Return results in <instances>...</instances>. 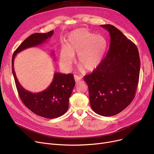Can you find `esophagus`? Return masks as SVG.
I'll return each mask as SVG.
<instances>
[{
	"label": "esophagus",
	"mask_w": 154,
	"mask_h": 154,
	"mask_svg": "<svg viewBox=\"0 0 154 154\" xmlns=\"http://www.w3.org/2000/svg\"><path fill=\"white\" fill-rule=\"evenodd\" d=\"M74 79H75V81L76 83H78L82 80V77L75 75H74Z\"/></svg>",
	"instance_id": "1"
}]
</instances>
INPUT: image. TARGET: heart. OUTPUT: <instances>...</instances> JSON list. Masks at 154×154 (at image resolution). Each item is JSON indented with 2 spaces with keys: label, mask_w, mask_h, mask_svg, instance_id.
Segmentation results:
<instances>
[{
  "label": "heart",
  "mask_w": 154,
  "mask_h": 154,
  "mask_svg": "<svg viewBox=\"0 0 154 154\" xmlns=\"http://www.w3.org/2000/svg\"><path fill=\"white\" fill-rule=\"evenodd\" d=\"M107 49V41L101 35H96L84 28L72 32L67 38L66 47L60 53L61 65L70 68L77 54V61L81 69L92 71L102 63Z\"/></svg>",
  "instance_id": "obj_1"
}]
</instances>
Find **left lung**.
<instances>
[{"mask_svg": "<svg viewBox=\"0 0 154 154\" xmlns=\"http://www.w3.org/2000/svg\"><path fill=\"white\" fill-rule=\"evenodd\" d=\"M110 35V48L101 65L84 79L90 105L98 115L118 114L132 102L137 88L140 59L136 45L112 25H101Z\"/></svg>", "mask_w": 154, "mask_h": 154, "instance_id": "left-lung-1", "label": "left lung"}]
</instances>
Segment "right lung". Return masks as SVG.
I'll use <instances>...</instances> for the list:
<instances>
[{
  "mask_svg": "<svg viewBox=\"0 0 154 154\" xmlns=\"http://www.w3.org/2000/svg\"><path fill=\"white\" fill-rule=\"evenodd\" d=\"M54 30L44 33L32 34L19 45L12 57V72L22 102L36 115L47 119L59 117L68 110L69 98L75 84L73 75L54 73L53 80L46 89L33 93L24 89L18 82L14 72V60L17 53L27 48L42 44L52 36Z\"/></svg>",
  "mask_w": 154,
  "mask_h": 154,
  "instance_id": "obj_1",
  "label": "right lung"
}]
</instances>
